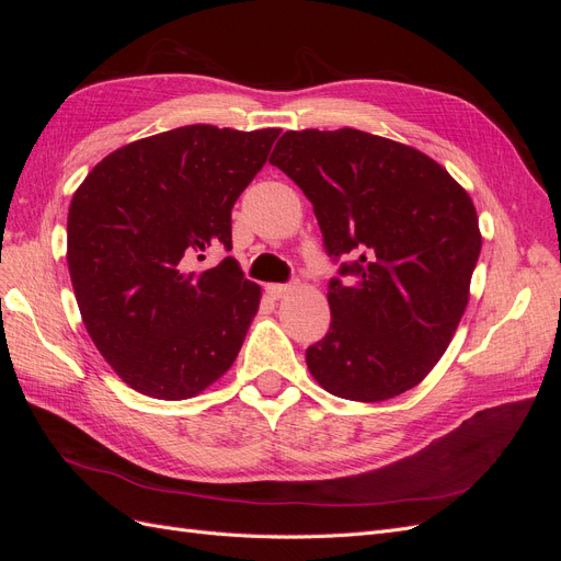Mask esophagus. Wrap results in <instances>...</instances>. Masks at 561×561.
<instances>
[{
	"label": "esophagus",
	"mask_w": 561,
	"mask_h": 561,
	"mask_svg": "<svg viewBox=\"0 0 561 561\" xmlns=\"http://www.w3.org/2000/svg\"><path fill=\"white\" fill-rule=\"evenodd\" d=\"M295 283H271L268 287H266V293H268V297L271 299H283V297H287L290 295L293 290H295Z\"/></svg>",
	"instance_id": "34e87169"
}]
</instances>
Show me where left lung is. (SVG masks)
<instances>
[{"label": "left lung", "instance_id": "1", "mask_svg": "<svg viewBox=\"0 0 561 561\" xmlns=\"http://www.w3.org/2000/svg\"><path fill=\"white\" fill-rule=\"evenodd\" d=\"M278 165L313 203L330 257V332L307 348L313 379L336 398L381 402L443 358L470 299L482 250L472 198L423 151L355 128L287 130Z\"/></svg>", "mask_w": 561, "mask_h": 561}]
</instances>
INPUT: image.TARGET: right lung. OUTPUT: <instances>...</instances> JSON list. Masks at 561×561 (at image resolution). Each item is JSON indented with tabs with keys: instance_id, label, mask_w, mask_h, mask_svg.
Here are the masks:
<instances>
[{
	"instance_id": "1",
	"label": "right lung",
	"mask_w": 561,
	"mask_h": 561,
	"mask_svg": "<svg viewBox=\"0 0 561 561\" xmlns=\"http://www.w3.org/2000/svg\"><path fill=\"white\" fill-rule=\"evenodd\" d=\"M280 128L194 124L112 151L67 213V266L95 348L133 390L186 400L233 365L262 287L233 257L231 208Z\"/></svg>"
}]
</instances>
